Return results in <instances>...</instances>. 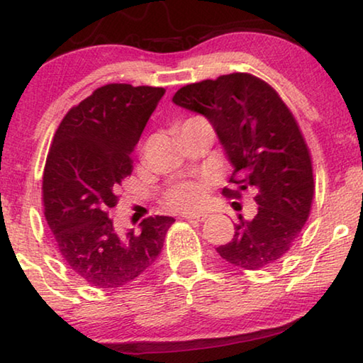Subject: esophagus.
<instances>
[{
	"mask_svg": "<svg viewBox=\"0 0 363 363\" xmlns=\"http://www.w3.org/2000/svg\"><path fill=\"white\" fill-rule=\"evenodd\" d=\"M184 218H186L187 221H205L206 218H208V215L206 213H189V215H184Z\"/></svg>",
	"mask_w": 363,
	"mask_h": 363,
	"instance_id": "34e87169",
	"label": "esophagus"
}]
</instances>
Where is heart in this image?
<instances>
[{
    "instance_id": "obj_1",
    "label": "heart",
    "mask_w": 363,
    "mask_h": 363,
    "mask_svg": "<svg viewBox=\"0 0 363 363\" xmlns=\"http://www.w3.org/2000/svg\"><path fill=\"white\" fill-rule=\"evenodd\" d=\"M195 121V119H189ZM186 121V123H189ZM208 189L206 182L199 181H184L172 186L164 195V205L176 211H194L203 206L208 200Z\"/></svg>"
}]
</instances>
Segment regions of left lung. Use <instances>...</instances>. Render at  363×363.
I'll return each mask as SVG.
<instances>
[{
	"label": "left lung",
	"instance_id": "1",
	"mask_svg": "<svg viewBox=\"0 0 363 363\" xmlns=\"http://www.w3.org/2000/svg\"><path fill=\"white\" fill-rule=\"evenodd\" d=\"M172 101L203 114L220 137L234 166L229 182L238 186L223 195L239 200L247 189L255 192V216L239 215L233 240L216 252L244 269L278 263L301 235L315 194L312 157L294 114L272 85L247 72L184 85Z\"/></svg>",
	"mask_w": 363,
	"mask_h": 363
}]
</instances>
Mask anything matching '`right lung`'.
Wrapping results in <instances>:
<instances>
[{
    "instance_id": "1",
    "label": "right lung",
    "mask_w": 363,
    "mask_h": 363,
    "mask_svg": "<svg viewBox=\"0 0 363 363\" xmlns=\"http://www.w3.org/2000/svg\"><path fill=\"white\" fill-rule=\"evenodd\" d=\"M161 87L108 84L72 106L55 132L43 171L45 220L65 263L99 289L140 281L157 262L171 216H148L119 233L109 210L132 172L130 152L157 108Z\"/></svg>"
}]
</instances>
